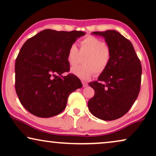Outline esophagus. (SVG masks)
Instances as JSON below:
<instances>
[{
	"instance_id": "obj_1",
	"label": "esophagus",
	"mask_w": 156,
	"mask_h": 156,
	"mask_svg": "<svg viewBox=\"0 0 156 156\" xmlns=\"http://www.w3.org/2000/svg\"><path fill=\"white\" fill-rule=\"evenodd\" d=\"M82 85H83V87H87V83L86 82H84V81H82Z\"/></svg>"
}]
</instances>
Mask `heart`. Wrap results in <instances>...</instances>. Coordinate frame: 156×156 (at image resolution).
Masks as SVG:
<instances>
[{
  "label": "heart",
  "instance_id": "obj_1",
  "mask_svg": "<svg viewBox=\"0 0 156 156\" xmlns=\"http://www.w3.org/2000/svg\"><path fill=\"white\" fill-rule=\"evenodd\" d=\"M79 51L76 44H72L67 52V62L71 67L80 62L82 56L84 65L73 67L71 72L82 80H87L94 74L99 75L105 72L109 65L112 52L107 44L101 40L93 36H88L80 42Z\"/></svg>",
  "mask_w": 156,
  "mask_h": 156
}]
</instances>
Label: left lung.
<instances>
[{
    "label": "left lung",
    "instance_id": "left-lung-1",
    "mask_svg": "<svg viewBox=\"0 0 156 156\" xmlns=\"http://www.w3.org/2000/svg\"><path fill=\"white\" fill-rule=\"evenodd\" d=\"M105 38L112 58L98 81L89 83L95 91L88 101L89 112L97 118L113 121L129 112L137 99L142 67L133 44L116 30L94 32Z\"/></svg>",
    "mask_w": 156,
    "mask_h": 156
}]
</instances>
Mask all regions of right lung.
I'll return each instance as SVG.
<instances>
[{
	"instance_id": "obj_1",
	"label": "right lung",
	"mask_w": 156,
	"mask_h": 156,
	"mask_svg": "<svg viewBox=\"0 0 156 156\" xmlns=\"http://www.w3.org/2000/svg\"><path fill=\"white\" fill-rule=\"evenodd\" d=\"M82 31L47 29L25 42L15 65L16 94L25 109L37 117L49 118L63 112L72 91L82 84L69 71V47Z\"/></svg>"
}]
</instances>
